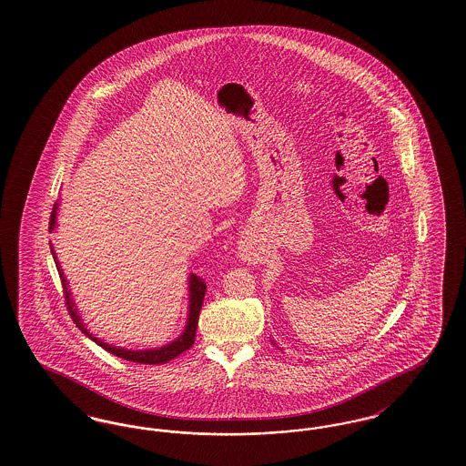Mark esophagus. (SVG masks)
I'll return each instance as SVG.
<instances>
[{"label": "esophagus", "instance_id": "obj_1", "mask_svg": "<svg viewBox=\"0 0 466 466\" xmlns=\"http://www.w3.org/2000/svg\"><path fill=\"white\" fill-rule=\"evenodd\" d=\"M239 255L245 258V260H250V262H255V260H258V253L253 250L252 241L247 238L245 241H241V247H239Z\"/></svg>", "mask_w": 466, "mask_h": 466}]
</instances>
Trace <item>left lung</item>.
Returning a JSON list of instances; mask_svg holds the SVG:
<instances>
[{"label": "left lung", "instance_id": "obj_1", "mask_svg": "<svg viewBox=\"0 0 466 466\" xmlns=\"http://www.w3.org/2000/svg\"><path fill=\"white\" fill-rule=\"evenodd\" d=\"M270 342H272V344H274V346H278V344H276V342H274V340H270Z\"/></svg>", "mask_w": 466, "mask_h": 466}]
</instances>
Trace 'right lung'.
I'll use <instances>...</instances> for the list:
<instances>
[{
    "label": "right lung",
    "instance_id": "1",
    "mask_svg": "<svg viewBox=\"0 0 466 466\" xmlns=\"http://www.w3.org/2000/svg\"><path fill=\"white\" fill-rule=\"evenodd\" d=\"M57 209H59V200L54 204L53 214H51V221H49V229L54 231L57 228ZM51 247V253H53L54 262L57 267L59 278L63 282L65 288V298H66V305L69 308V315L73 321L76 323V327L80 329L81 332L85 333L90 340H94L96 346L106 349V352L117 356L120 360H133V362H139V364H165L173 358L180 356L184 350L190 349L194 340H196V330H198V321H199L200 306L204 301L206 296V284L204 280L199 279L196 274L188 276V308H187V321L184 327V332L180 333L177 339H173L172 342L165 344L160 347H149V349H126V347L112 346L108 342H104L102 339L95 337L94 333L86 329V323L81 319L80 311L75 305V299L71 296V289H69V282L65 278V272L61 268V264L57 260V255L54 252L53 243H49Z\"/></svg>",
    "mask_w": 466,
    "mask_h": 466
}]
</instances>
